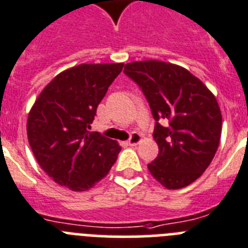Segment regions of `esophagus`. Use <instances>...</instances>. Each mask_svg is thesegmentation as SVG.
I'll return each instance as SVG.
<instances>
[{
    "instance_id": "34e87169",
    "label": "esophagus",
    "mask_w": 248,
    "mask_h": 248,
    "mask_svg": "<svg viewBox=\"0 0 248 248\" xmlns=\"http://www.w3.org/2000/svg\"><path fill=\"white\" fill-rule=\"evenodd\" d=\"M141 140H142V136L139 132H132L131 133L130 139H128V141H127V143H128L130 146H136L141 142Z\"/></svg>"
}]
</instances>
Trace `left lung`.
<instances>
[{
    "mask_svg": "<svg viewBox=\"0 0 248 248\" xmlns=\"http://www.w3.org/2000/svg\"><path fill=\"white\" fill-rule=\"evenodd\" d=\"M154 116L158 156L148 170L169 189L184 188L206 171L219 145L222 116L214 93L186 68L167 62L124 66Z\"/></svg>",
    "mask_w": 248,
    "mask_h": 248,
    "instance_id": "1",
    "label": "left lung"
}]
</instances>
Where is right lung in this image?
I'll return each instance as SVG.
<instances>
[{"mask_svg": "<svg viewBox=\"0 0 248 248\" xmlns=\"http://www.w3.org/2000/svg\"><path fill=\"white\" fill-rule=\"evenodd\" d=\"M124 63H83L42 90L27 118V137L41 169L56 184L87 191L117 160V142L90 132L98 103Z\"/></svg>", "mask_w": 248, "mask_h": 248, "instance_id": "obj_1", "label": "right lung"}]
</instances>
